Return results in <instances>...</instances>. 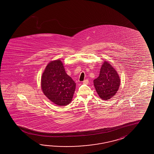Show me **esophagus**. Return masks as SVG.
<instances>
[{
    "mask_svg": "<svg viewBox=\"0 0 154 154\" xmlns=\"http://www.w3.org/2000/svg\"><path fill=\"white\" fill-rule=\"evenodd\" d=\"M88 83H89L88 79H85L83 81V84H88Z\"/></svg>",
    "mask_w": 154,
    "mask_h": 154,
    "instance_id": "esophagus-1",
    "label": "esophagus"
}]
</instances>
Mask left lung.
<instances>
[{
  "instance_id": "left-lung-1",
  "label": "left lung",
  "mask_w": 154,
  "mask_h": 154,
  "mask_svg": "<svg viewBox=\"0 0 154 154\" xmlns=\"http://www.w3.org/2000/svg\"><path fill=\"white\" fill-rule=\"evenodd\" d=\"M94 85L99 97L108 100L116 93L120 85V79L112 65L104 61L99 77L94 80Z\"/></svg>"
}]
</instances>
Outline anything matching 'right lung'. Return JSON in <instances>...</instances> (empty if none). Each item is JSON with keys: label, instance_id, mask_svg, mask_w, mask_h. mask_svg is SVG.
Listing matches in <instances>:
<instances>
[{"label": "right lung", "instance_id": "right-lung-1", "mask_svg": "<svg viewBox=\"0 0 154 154\" xmlns=\"http://www.w3.org/2000/svg\"><path fill=\"white\" fill-rule=\"evenodd\" d=\"M41 87L44 94L56 105L69 104L75 89V83L67 75L60 60L52 61L41 78Z\"/></svg>", "mask_w": 154, "mask_h": 154}]
</instances>
